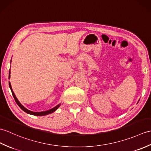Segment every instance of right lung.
<instances>
[{
    "label": "right lung",
    "instance_id": "add662e5",
    "mask_svg": "<svg viewBox=\"0 0 151 151\" xmlns=\"http://www.w3.org/2000/svg\"><path fill=\"white\" fill-rule=\"evenodd\" d=\"M12 61V60H11ZM10 78V71L9 72V78ZM9 86L10 87V89H11V91H12V94L13 96L14 97V99H15L16 103L17 104V105L20 107V108L21 109L23 110L24 112H26V113L27 114H32V115H35V116H44V115H47V114H51L52 113H53V112H55L56 110L57 109L60 107V104L57 105V106H55V107H53L52 109H50L48 111H42V112H33V111H31L27 109L26 107H24L22 104H21L19 101L18 100V99H17L16 96L15 95V94H14V92L12 90V86H11V83H10V82H9Z\"/></svg>",
    "mask_w": 151,
    "mask_h": 151
}]
</instances>
